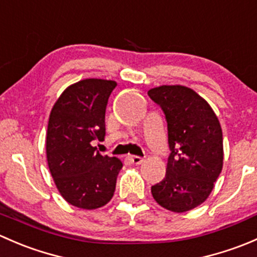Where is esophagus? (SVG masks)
<instances>
[{"instance_id": "1", "label": "esophagus", "mask_w": 257, "mask_h": 257, "mask_svg": "<svg viewBox=\"0 0 257 257\" xmlns=\"http://www.w3.org/2000/svg\"><path fill=\"white\" fill-rule=\"evenodd\" d=\"M129 159H131V162L133 163V164H136V165L142 164V163L144 162V158L137 157V155H131V157H129Z\"/></svg>"}]
</instances>
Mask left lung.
<instances>
[{
  "label": "left lung",
  "instance_id": "left-lung-1",
  "mask_svg": "<svg viewBox=\"0 0 257 257\" xmlns=\"http://www.w3.org/2000/svg\"><path fill=\"white\" fill-rule=\"evenodd\" d=\"M148 95L165 114L172 150L165 178L152 186V195L164 209L189 211L209 198L221 173V125L209 103L185 85H160Z\"/></svg>",
  "mask_w": 257,
  "mask_h": 257
}]
</instances>
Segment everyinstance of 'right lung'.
Here are the masks:
<instances>
[{
    "label": "right lung",
    "instance_id": "1",
    "mask_svg": "<svg viewBox=\"0 0 257 257\" xmlns=\"http://www.w3.org/2000/svg\"><path fill=\"white\" fill-rule=\"evenodd\" d=\"M115 80L87 78L68 85L48 119L46 154L59 194L71 205L93 210L113 198L123 163L93 147L104 141L105 108Z\"/></svg>",
    "mask_w": 257,
    "mask_h": 257
}]
</instances>
